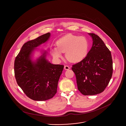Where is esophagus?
Returning a JSON list of instances; mask_svg holds the SVG:
<instances>
[{
    "mask_svg": "<svg viewBox=\"0 0 126 126\" xmlns=\"http://www.w3.org/2000/svg\"><path fill=\"white\" fill-rule=\"evenodd\" d=\"M64 69L66 70H69L70 69V67L68 65H65L64 66Z\"/></svg>",
    "mask_w": 126,
    "mask_h": 126,
    "instance_id": "esophagus-1",
    "label": "esophagus"
}]
</instances>
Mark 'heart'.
Masks as SVG:
<instances>
[{"mask_svg": "<svg viewBox=\"0 0 126 126\" xmlns=\"http://www.w3.org/2000/svg\"><path fill=\"white\" fill-rule=\"evenodd\" d=\"M57 47L50 49V53L56 60L65 53L66 59L72 63H78L83 60L88 54L89 43L84 36L67 34L59 39L56 42Z\"/></svg>", "mask_w": 126, "mask_h": 126, "instance_id": "obj_1", "label": "heart"}]
</instances>
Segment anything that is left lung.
<instances>
[{
	"label": "left lung",
	"instance_id": "left-lung-1",
	"mask_svg": "<svg viewBox=\"0 0 126 126\" xmlns=\"http://www.w3.org/2000/svg\"><path fill=\"white\" fill-rule=\"evenodd\" d=\"M93 46L86 57L72 65L79 91L83 95L102 93L106 88L112 74V60L108 47L102 39L94 33H89Z\"/></svg>",
	"mask_w": 126,
	"mask_h": 126
}]
</instances>
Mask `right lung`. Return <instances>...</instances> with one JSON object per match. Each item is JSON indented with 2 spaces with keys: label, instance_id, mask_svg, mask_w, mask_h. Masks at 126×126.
<instances>
[{
  "label": "right lung",
  "instance_id": "1",
  "mask_svg": "<svg viewBox=\"0 0 126 126\" xmlns=\"http://www.w3.org/2000/svg\"><path fill=\"white\" fill-rule=\"evenodd\" d=\"M50 36L48 32L25 43L15 61L16 82L26 95L33 100L45 101L54 96L64 67L63 65L48 62L46 58V51L36 62L31 60V55L35 48L46 42Z\"/></svg>",
  "mask_w": 126,
  "mask_h": 126
}]
</instances>
